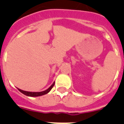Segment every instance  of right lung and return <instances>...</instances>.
<instances>
[{"mask_svg":"<svg viewBox=\"0 0 124 124\" xmlns=\"http://www.w3.org/2000/svg\"><path fill=\"white\" fill-rule=\"evenodd\" d=\"M54 82L51 84L49 88L46 89L45 91H41V92H29V91H23L22 90V89H20L18 88V89L20 92H21L22 94H25V96H29V97H38V96H43V95L46 94L47 93H48L51 90V89H52V87L54 86Z\"/></svg>","mask_w":124,"mask_h":124,"instance_id":"right-lung-1","label":"right lung"}]
</instances>
